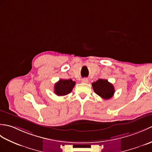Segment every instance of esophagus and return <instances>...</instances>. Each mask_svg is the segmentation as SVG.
Here are the masks:
<instances>
[{"label": "esophagus", "instance_id": "esophagus-1", "mask_svg": "<svg viewBox=\"0 0 152 152\" xmlns=\"http://www.w3.org/2000/svg\"><path fill=\"white\" fill-rule=\"evenodd\" d=\"M82 82L85 83H87L88 82H89V80H88L87 78H86V77H85V78H83L82 80Z\"/></svg>", "mask_w": 152, "mask_h": 152}]
</instances>
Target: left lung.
<instances>
[{
  "instance_id": "left-lung-1",
  "label": "left lung",
  "mask_w": 152,
  "mask_h": 152,
  "mask_svg": "<svg viewBox=\"0 0 152 152\" xmlns=\"http://www.w3.org/2000/svg\"><path fill=\"white\" fill-rule=\"evenodd\" d=\"M94 93L105 100L111 98L115 93L113 86L107 80L99 79L92 83Z\"/></svg>"
}]
</instances>
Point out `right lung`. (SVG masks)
<instances>
[{"label":"right lung","mask_w":152,"mask_h":152,"mask_svg":"<svg viewBox=\"0 0 152 152\" xmlns=\"http://www.w3.org/2000/svg\"><path fill=\"white\" fill-rule=\"evenodd\" d=\"M76 82L71 79L59 80L54 86V93L58 96H65L71 93Z\"/></svg>","instance_id":"obj_1"}]
</instances>
